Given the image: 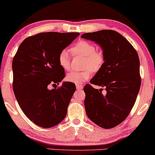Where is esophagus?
<instances>
[{
	"label": "esophagus",
	"mask_w": 155,
	"mask_h": 155,
	"mask_svg": "<svg viewBox=\"0 0 155 155\" xmlns=\"http://www.w3.org/2000/svg\"><path fill=\"white\" fill-rule=\"evenodd\" d=\"M76 89L78 90H80V89H83V86L81 85V84H78L76 85Z\"/></svg>",
	"instance_id": "1"
}]
</instances>
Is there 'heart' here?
Returning <instances> with one entry per match:
<instances>
[{"label":"heart","mask_w":155,"mask_h":155,"mask_svg":"<svg viewBox=\"0 0 155 155\" xmlns=\"http://www.w3.org/2000/svg\"><path fill=\"white\" fill-rule=\"evenodd\" d=\"M75 55L84 57L83 66L86 69L82 71H72L68 73L66 80L75 84H82L89 80L91 71L96 73L101 69L104 63V55L102 51H96V46L89 41L81 40L71 48ZM58 62L61 68L68 71L71 67V56L67 50H62L58 55Z\"/></svg>","instance_id":"heart-1"}]
</instances>
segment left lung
Here are the masks:
<instances>
[{
	"mask_svg": "<svg viewBox=\"0 0 155 155\" xmlns=\"http://www.w3.org/2000/svg\"><path fill=\"white\" fill-rule=\"evenodd\" d=\"M81 37L94 41L102 48L104 63L90 82L106 88H84L87 115L95 124L110 129L123 122L135 103L141 86L139 56L125 38L111 30L83 34Z\"/></svg>",
	"mask_w": 155,
	"mask_h": 155,
	"instance_id": "8db88e82",
	"label": "left lung"
}]
</instances>
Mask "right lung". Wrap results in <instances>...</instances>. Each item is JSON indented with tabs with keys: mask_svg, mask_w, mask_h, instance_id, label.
Returning a JSON list of instances; mask_svg holds the SVG:
<instances>
[{
	"mask_svg": "<svg viewBox=\"0 0 155 155\" xmlns=\"http://www.w3.org/2000/svg\"><path fill=\"white\" fill-rule=\"evenodd\" d=\"M79 35L49 32L29 37L20 44L13 59L16 99L25 115L39 127H54L66 117L75 85L64 82L53 89L48 86L59 84L65 77L58 55Z\"/></svg>",
	"mask_w": 155,
	"mask_h": 155,
	"instance_id": "add662e5",
	"label": "right lung"
}]
</instances>
